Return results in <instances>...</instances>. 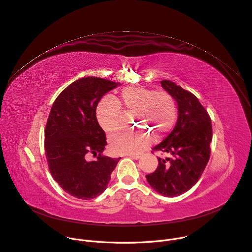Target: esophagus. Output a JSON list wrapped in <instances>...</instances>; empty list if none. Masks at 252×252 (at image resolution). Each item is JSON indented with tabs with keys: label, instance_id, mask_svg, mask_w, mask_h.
Segmentation results:
<instances>
[{
	"label": "esophagus",
	"instance_id": "esophagus-1",
	"mask_svg": "<svg viewBox=\"0 0 252 252\" xmlns=\"http://www.w3.org/2000/svg\"><path fill=\"white\" fill-rule=\"evenodd\" d=\"M128 157H129V158H133V159H139V158H141V156H140V155H129Z\"/></svg>",
	"mask_w": 252,
	"mask_h": 252
}]
</instances>
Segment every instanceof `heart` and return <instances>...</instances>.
<instances>
[{
  "label": "heart",
  "instance_id": "1",
  "mask_svg": "<svg viewBox=\"0 0 252 252\" xmlns=\"http://www.w3.org/2000/svg\"><path fill=\"white\" fill-rule=\"evenodd\" d=\"M126 111L133 112L132 120L147 131L161 139L171 130L177 119V105L166 91H158L145 86H127L120 94ZM96 119L106 133L120 126L121 106L110 96L103 97L96 106ZM152 135L129 130L113 133L109 138L110 151L116 155H136L152 143Z\"/></svg>",
  "mask_w": 252,
  "mask_h": 252
}]
</instances>
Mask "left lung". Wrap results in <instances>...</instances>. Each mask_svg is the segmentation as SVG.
<instances>
[{
    "label": "left lung",
    "instance_id": "left-lung-1",
    "mask_svg": "<svg viewBox=\"0 0 252 252\" xmlns=\"http://www.w3.org/2000/svg\"><path fill=\"white\" fill-rule=\"evenodd\" d=\"M161 84L177 101L178 120L171 133L153 150L172 158H158V168L146 178L156 192L175 197L190 190L204 172L211 153L212 125L207 110L190 91L170 80Z\"/></svg>",
    "mask_w": 252,
    "mask_h": 252
}]
</instances>
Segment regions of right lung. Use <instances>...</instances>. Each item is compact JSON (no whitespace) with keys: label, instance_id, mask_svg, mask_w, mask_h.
Here are the masks:
<instances>
[{"label":"right lung","instance_id":"obj_1","mask_svg":"<svg viewBox=\"0 0 252 252\" xmlns=\"http://www.w3.org/2000/svg\"><path fill=\"white\" fill-rule=\"evenodd\" d=\"M121 85L99 77L80 78L55 99L45 127V154L50 173L69 195L90 200L106 189L120 158L103 156L105 132L98 125L96 106L101 97ZM99 154L88 162L86 153Z\"/></svg>","mask_w":252,"mask_h":252}]
</instances>
